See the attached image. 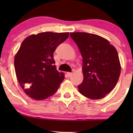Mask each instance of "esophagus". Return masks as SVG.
I'll return each mask as SVG.
<instances>
[{"mask_svg":"<svg viewBox=\"0 0 133 133\" xmlns=\"http://www.w3.org/2000/svg\"><path fill=\"white\" fill-rule=\"evenodd\" d=\"M72 75V73H69V72H68V73H66V76H68V77H69V76H71Z\"/></svg>","mask_w":133,"mask_h":133,"instance_id":"obj_1","label":"esophagus"}]
</instances>
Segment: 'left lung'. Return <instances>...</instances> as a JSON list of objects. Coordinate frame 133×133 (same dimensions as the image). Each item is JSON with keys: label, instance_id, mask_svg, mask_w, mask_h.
I'll return each instance as SVG.
<instances>
[{"label": "left lung", "instance_id": "8db88e82", "mask_svg": "<svg viewBox=\"0 0 133 133\" xmlns=\"http://www.w3.org/2000/svg\"><path fill=\"white\" fill-rule=\"evenodd\" d=\"M82 56L84 80L79 92L90 99H101L116 86L121 71L116 49L108 40L84 32L70 33Z\"/></svg>", "mask_w": 133, "mask_h": 133}]
</instances>
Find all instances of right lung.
Instances as JSON below:
<instances>
[{
  "instance_id": "right-lung-1",
  "label": "right lung",
  "mask_w": 133,
  "mask_h": 133,
  "mask_svg": "<svg viewBox=\"0 0 133 133\" xmlns=\"http://www.w3.org/2000/svg\"><path fill=\"white\" fill-rule=\"evenodd\" d=\"M69 33L43 32L24 40L15 57L16 76L25 94L42 100L52 96L64 79L55 65L53 53Z\"/></svg>"
}]
</instances>
